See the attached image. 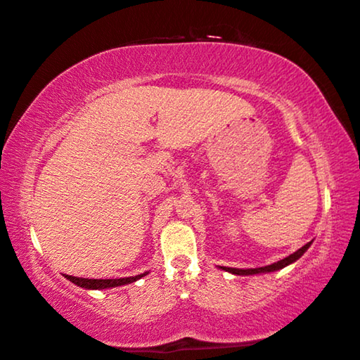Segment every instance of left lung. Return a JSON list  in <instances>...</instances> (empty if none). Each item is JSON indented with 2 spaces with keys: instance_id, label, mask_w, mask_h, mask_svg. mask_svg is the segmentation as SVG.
<instances>
[{
  "instance_id": "obj_1",
  "label": "left lung",
  "mask_w": 360,
  "mask_h": 360,
  "mask_svg": "<svg viewBox=\"0 0 360 360\" xmlns=\"http://www.w3.org/2000/svg\"><path fill=\"white\" fill-rule=\"evenodd\" d=\"M310 245H311V241L307 243L305 246H302L300 250L293 252V255L283 257V259L277 261V262H274V264H271V266L256 267V269H235V267H221V269L229 271V272H231V274H236V276H252V274H261V272H274V271L282 269V267H285L288 264H292V262H295L298 257H300L303 252H305L308 248H310Z\"/></svg>"
}]
</instances>
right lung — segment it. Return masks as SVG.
<instances>
[{"label": "right lung", "mask_w": 360, "mask_h": 360, "mask_svg": "<svg viewBox=\"0 0 360 360\" xmlns=\"http://www.w3.org/2000/svg\"><path fill=\"white\" fill-rule=\"evenodd\" d=\"M143 276L146 274H140L135 277H124V279H83V277H73V276H65V277H67L68 281H72L73 283H77L78 287L93 288V290H103V288L119 287V285H125V283H131L139 281L140 277Z\"/></svg>", "instance_id": "add662e5"}]
</instances>
